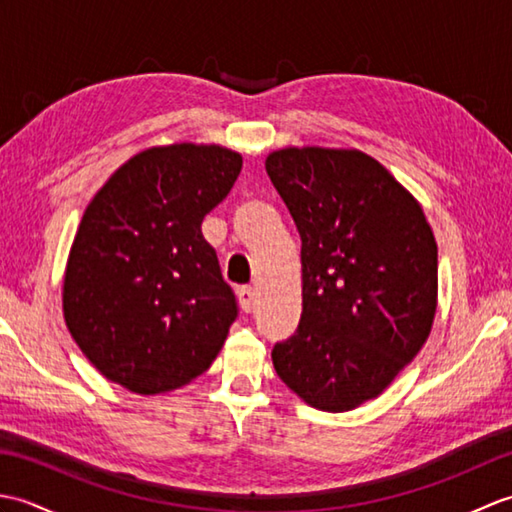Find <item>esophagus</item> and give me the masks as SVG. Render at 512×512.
Instances as JSON below:
<instances>
[{
    "mask_svg": "<svg viewBox=\"0 0 512 512\" xmlns=\"http://www.w3.org/2000/svg\"><path fill=\"white\" fill-rule=\"evenodd\" d=\"M237 297H239V303H242V310L248 314L253 312L255 308V290L250 286H242L237 290Z\"/></svg>",
    "mask_w": 512,
    "mask_h": 512,
    "instance_id": "34e87169",
    "label": "esophagus"
}]
</instances>
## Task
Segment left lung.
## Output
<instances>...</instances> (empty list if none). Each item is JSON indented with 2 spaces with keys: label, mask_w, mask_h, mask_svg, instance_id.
<instances>
[{
  "label": "left lung",
  "mask_w": 512,
  "mask_h": 512,
  "mask_svg": "<svg viewBox=\"0 0 512 512\" xmlns=\"http://www.w3.org/2000/svg\"><path fill=\"white\" fill-rule=\"evenodd\" d=\"M266 171L301 237L303 312L277 376L321 411L383 394L431 332L438 244L416 198L356 149L288 147Z\"/></svg>",
  "instance_id": "obj_1"
}]
</instances>
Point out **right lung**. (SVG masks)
I'll return each instance as SVG.
<instances>
[{
    "label": "right lung",
    "instance_id": "add662e5",
    "mask_svg": "<svg viewBox=\"0 0 512 512\" xmlns=\"http://www.w3.org/2000/svg\"><path fill=\"white\" fill-rule=\"evenodd\" d=\"M242 171L220 145L151 147L127 160L83 213L63 279V317L99 372L162 394L211 367L237 319L204 215Z\"/></svg>",
    "mask_w": 512,
    "mask_h": 512
}]
</instances>
